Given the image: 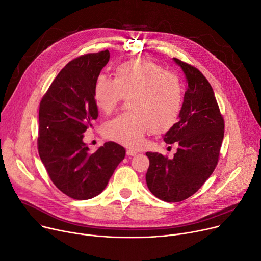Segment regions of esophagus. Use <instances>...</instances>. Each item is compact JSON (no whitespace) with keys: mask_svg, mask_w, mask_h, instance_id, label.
Wrapping results in <instances>:
<instances>
[{"mask_svg":"<svg viewBox=\"0 0 261 261\" xmlns=\"http://www.w3.org/2000/svg\"><path fill=\"white\" fill-rule=\"evenodd\" d=\"M126 154L128 155V156H135V155H137V152L136 151H134V150H127V152H126Z\"/></svg>","mask_w":261,"mask_h":261,"instance_id":"1","label":"esophagus"}]
</instances>
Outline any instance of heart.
<instances>
[{
  "label": "heart",
  "instance_id": "b5f03b06",
  "mask_svg": "<svg viewBox=\"0 0 261 261\" xmlns=\"http://www.w3.org/2000/svg\"><path fill=\"white\" fill-rule=\"evenodd\" d=\"M98 108L110 113L123 98L131 112L117 115L103 128L107 138L131 148L140 147L145 133L169 131L178 121L182 105L179 79L157 63L135 59L115 68L114 79L101 74L93 86Z\"/></svg>",
  "mask_w": 261,
  "mask_h": 261
}]
</instances>
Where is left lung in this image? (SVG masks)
Segmentation results:
<instances>
[{
	"mask_svg": "<svg viewBox=\"0 0 261 261\" xmlns=\"http://www.w3.org/2000/svg\"><path fill=\"white\" fill-rule=\"evenodd\" d=\"M187 82L179 121L167 133V144L178 143L172 159L147 152L146 174L150 192L165 202H180L193 196L215 171L222 141L224 120L208 80L195 66L177 58Z\"/></svg>",
	"mask_w": 261,
	"mask_h": 261,
	"instance_id": "1",
	"label": "left lung"
}]
</instances>
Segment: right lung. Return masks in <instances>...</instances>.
<instances>
[{
    "mask_svg": "<svg viewBox=\"0 0 261 261\" xmlns=\"http://www.w3.org/2000/svg\"><path fill=\"white\" fill-rule=\"evenodd\" d=\"M109 57L106 50L68 62L39 106V157L56 187L75 200L100 195L126 155L113 141L94 153L83 141V133L98 118L93 86Z\"/></svg>",
    "mask_w": 261,
    "mask_h": 261,
    "instance_id": "1",
    "label": "right lung"
}]
</instances>
